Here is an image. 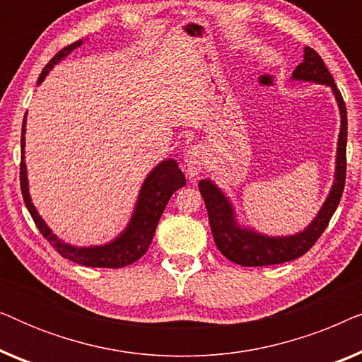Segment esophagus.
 Segmentation results:
<instances>
[{"label":"esophagus","mask_w":362,"mask_h":362,"mask_svg":"<svg viewBox=\"0 0 362 362\" xmlns=\"http://www.w3.org/2000/svg\"><path fill=\"white\" fill-rule=\"evenodd\" d=\"M206 161H207V156H206L204 146L201 145L191 146L189 150L185 153V168H186L187 176L194 177L199 175V173L204 170Z\"/></svg>","instance_id":"obj_1"}]
</instances>
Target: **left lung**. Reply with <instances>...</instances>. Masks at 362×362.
Segmentation results:
<instances>
[{"instance_id":"left-lung-1","label":"left lung","mask_w":362,"mask_h":362,"mask_svg":"<svg viewBox=\"0 0 362 362\" xmlns=\"http://www.w3.org/2000/svg\"><path fill=\"white\" fill-rule=\"evenodd\" d=\"M291 78L293 81L325 83V86L331 87L336 102H338L341 128L338 138V153H336L334 182L331 186L329 196L326 197L323 206H321L318 216L311 221V224L305 230L295 235L270 237L237 224L235 211L230 204L229 197L211 180H201L199 191L201 196L204 197L212 237H214L217 249L230 262L242 267L284 264V262L295 260L306 254L328 227L331 216L334 214L341 196H343L346 181V141H348V113H346L343 95L336 87L334 78L331 77L329 71L326 69L323 59L311 47H305L303 61L296 66L293 74H291Z\"/></svg>"}]
</instances>
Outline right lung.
Returning <instances> with one entry per match:
<instances>
[{
	"mask_svg": "<svg viewBox=\"0 0 362 362\" xmlns=\"http://www.w3.org/2000/svg\"><path fill=\"white\" fill-rule=\"evenodd\" d=\"M82 41H77L71 44V46L64 47L59 51L47 66L42 69L41 76L37 78V86L41 83L49 71L61 62L64 57H67L74 49L78 47ZM26 117L23 120V133H21V166H19V181H21V192L24 204H26L29 214L36 222L37 229L41 230L44 239H47L54 249L61 254L64 259H69L76 262L78 265L86 267H103V269H122L133 264L140 259L141 255L146 254L148 247H150L153 235H155L156 226L160 222V217L165 211V207L173 196V192L180 189L186 185V177L182 171L177 168V163L171 158L161 161L150 175L146 176L145 182H143L140 194H138L135 211L130 222H128L127 229L122 232L117 239L108 242L105 245H93V247H76L71 244L62 242L52 230L49 229L42 217L34 207L31 196H29V186H28V170L26 163H24V146H26Z\"/></svg>",
	"mask_w": 362,
	"mask_h": 362,
	"instance_id": "obj_1",
	"label": "right lung"
}]
</instances>
